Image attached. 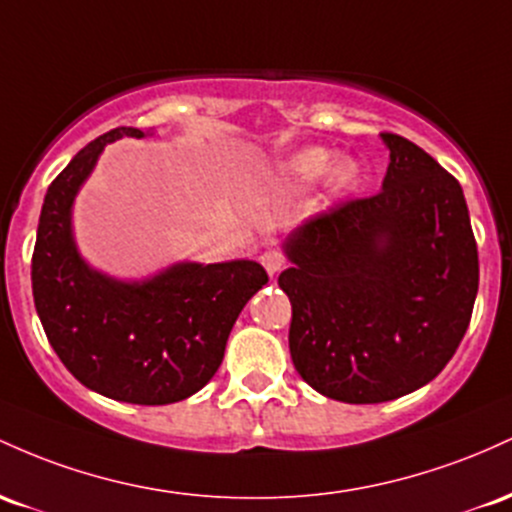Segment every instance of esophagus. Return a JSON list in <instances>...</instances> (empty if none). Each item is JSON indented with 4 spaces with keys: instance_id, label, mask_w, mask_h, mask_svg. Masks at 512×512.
I'll use <instances>...</instances> for the list:
<instances>
[{
    "instance_id": "obj_1",
    "label": "esophagus",
    "mask_w": 512,
    "mask_h": 512,
    "mask_svg": "<svg viewBox=\"0 0 512 512\" xmlns=\"http://www.w3.org/2000/svg\"><path fill=\"white\" fill-rule=\"evenodd\" d=\"M261 263H263V268H266V271H268V275H275V273L283 271L285 258H283V254H280V251L268 249L266 254L261 256Z\"/></svg>"
}]
</instances>
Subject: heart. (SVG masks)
Here are the masks:
<instances>
[{
	"label": "heart",
	"mask_w": 512,
	"mask_h": 512,
	"mask_svg": "<svg viewBox=\"0 0 512 512\" xmlns=\"http://www.w3.org/2000/svg\"><path fill=\"white\" fill-rule=\"evenodd\" d=\"M329 174L333 193H348L360 183V164L350 157L333 162V152L324 147H307L290 154L283 164V176L295 186H312Z\"/></svg>",
	"instance_id": "heart-1"
}]
</instances>
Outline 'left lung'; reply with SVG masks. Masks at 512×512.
Segmentation results:
<instances>
[{"label": "left lung", "mask_w": 512, "mask_h": 512, "mask_svg": "<svg viewBox=\"0 0 512 512\" xmlns=\"http://www.w3.org/2000/svg\"><path fill=\"white\" fill-rule=\"evenodd\" d=\"M382 140V191L297 227L283 246L292 266L278 278L292 304L295 370L346 404H382L435 380L479 290L459 181L406 137Z\"/></svg>", "instance_id": "1"}]
</instances>
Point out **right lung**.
<instances>
[{"mask_svg": "<svg viewBox=\"0 0 512 512\" xmlns=\"http://www.w3.org/2000/svg\"><path fill=\"white\" fill-rule=\"evenodd\" d=\"M145 135L116 128L96 137L50 183L31 283L50 346L84 387L128 404L162 406L212 380L234 321L268 275L256 261H186L128 283L84 261L72 234L74 198L108 142Z\"/></svg>", "mask_w": 512, "mask_h": 512, "instance_id": "add662e5", "label": "right lung"}]
</instances>
